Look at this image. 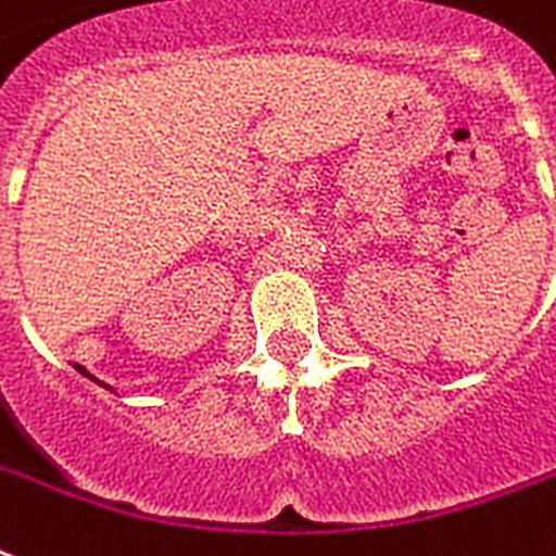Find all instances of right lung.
I'll use <instances>...</instances> for the list:
<instances>
[{
    "label": "right lung",
    "mask_w": 556,
    "mask_h": 556,
    "mask_svg": "<svg viewBox=\"0 0 556 556\" xmlns=\"http://www.w3.org/2000/svg\"><path fill=\"white\" fill-rule=\"evenodd\" d=\"M87 376H90V372H87Z\"/></svg>",
    "instance_id": "add662e5"
}]
</instances>
